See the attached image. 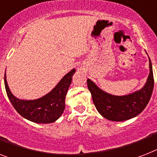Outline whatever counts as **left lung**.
<instances>
[{
	"mask_svg": "<svg viewBox=\"0 0 157 157\" xmlns=\"http://www.w3.org/2000/svg\"><path fill=\"white\" fill-rule=\"evenodd\" d=\"M149 72L147 82L140 90L126 96H114L99 89L88 79V89L98 111L106 119L120 122L131 119L140 114L147 106L154 87L152 66L149 59Z\"/></svg>",
	"mask_w": 157,
	"mask_h": 157,
	"instance_id": "obj_1",
	"label": "left lung"
}]
</instances>
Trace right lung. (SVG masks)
<instances>
[{
    "label": "right lung",
    "mask_w": 157,
    "mask_h": 157,
    "mask_svg": "<svg viewBox=\"0 0 157 157\" xmlns=\"http://www.w3.org/2000/svg\"><path fill=\"white\" fill-rule=\"evenodd\" d=\"M76 70H71L61 79L52 91L36 100H20L10 92L5 73V86L7 96L17 112L23 118L36 123H52L63 114L65 98Z\"/></svg>",
    "instance_id": "right-lung-1"
}]
</instances>
